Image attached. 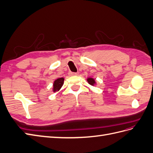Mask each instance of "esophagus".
Returning <instances> with one entry per match:
<instances>
[{
	"label": "esophagus",
	"instance_id": "esophagus-1",
	"mask_svg": "<svg viewBox=\"0 0 153 153\" xmlns=\"http://www.w3.org/2000/svg\"><path fill=\"white\" fill-rule=\"evenodd\" d=\"M77 73H73V72H69V75L70 76H76L77 75Z\"/></svg>",
	"mask_w": 153,
	"mask_h": 153
}]
</instances>
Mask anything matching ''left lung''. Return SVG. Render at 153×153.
Returning <instances> with one entry per match:
<instances>
[{
    "label": "left lung",
    "instance_id": "left-lung-1",
    "mask_svg": "<svg viewBox=\"0 0 153 153\" xmlns=\"http://www.w3.org/2000/svg\"><path fill=\"white\" fill-rule=\"evenodd\" d=\"M87 81L89 84H90L91 85H93V86H94L95 85L97 84V82L94 79V78H91V77H88L87 78Z\"/></svg>",
    "mask_w": 153,
    "mask_h": 153
}]
</instances>
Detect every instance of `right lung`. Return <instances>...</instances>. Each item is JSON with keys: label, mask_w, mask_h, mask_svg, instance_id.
<instances>
[{"label": "right lung", "mask_w": 153, "mask_h": 153, "mask_svg": "<svg viewBox=\"0 0 153 153\" xmlns=\"http://www.w3.org/2000/svg\"><path fill=\"white\" fill-rule=\"evenodd\" d=\"M64 78H58L56 80H55L53 82V91L54 93L58 92L62 88V85H64Z\"/></svg>", "instance_id": "right-lung-1"}]
</instances>
